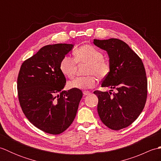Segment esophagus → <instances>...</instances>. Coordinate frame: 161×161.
<instances>
[{
	"instance_id": "34e87169",
	"label": "esophagus",
	"mask_w": 161,
	"mask_h": 161,
	"mask_svg": "<svg viewBox=\"0 0 161 161\" xmlns=\"http://www.w3.org/2000/svg\"><path fill=\"white\" fill-rule=\"evenodd\" d=\"M83 94L84 95H88L91 94V93H90L89 91H83Z\"/></svg>"
}]
</instances>
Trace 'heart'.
I'll return each instance as SVG.
<instances>
[{"label":"heart","mask_w":161,"mask_h":161,"mask_svg":"<svg viewBox=\"0 0 161 161\" xmlns=\"http://www.w3.org/2000/svg\"><path fill=\"white\" fill-rule=\"evenodd\" d=\"M75 60L69 56L64 57L60 63V70L62 74L68 78H72L75 75L78 64L86 63V73L87 76L78 77L68 83L70 88L88 89L93 88L97 84V79L104 78L110 71V65L104 59V55L100 50L93 46L84 45L79 47L74 53Z\"/></svg>","instance_id":"1"}]
</instances>
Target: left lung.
<instances>
[{"instance_id": "1", "label": "left lung", "mask_w": 161, "mask_h": 161, "mask_svg": "<svg viewBox=\"0 0 161 161\" xmlns=\"http://www.w3.org/2000/svg\"><path fill=\"white\" fill-rule=\"evenodd\" d=\"M93 43L107 51L110 71L102 87L115 93L94 91L98 97L97 113L109 129L119 130L138 118L145 107L147 80L142 61L127 44L118 39H94Z\"/></svg>"}]
</instances>
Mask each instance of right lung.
Here are the masks:
<instances>
[{"mask_svg":"<svg viewBox=\"0 0 161 161\" xmlns=\"http://www.w3.org/2000/svg\"><path fill=\"white\" fill-rule=\"evenodd\" d=\"M73 47L67 43L43 46L19 70L17 89L23 114L36 127L50 134L69 127L83 95L77 88L63 91L66 80L60 63Z\"/></svg>","mask_w":161,"mask_h":161,"instance_id":"add662e5","label":"right lung"}]
</instances>
